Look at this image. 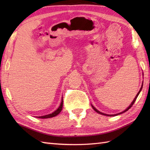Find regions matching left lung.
Returning <instances> with one entry per match:
<instances>
[{
    "mask_svg": "<svg viewBox=\"0 0 150 150\" xmlns=\"http://www.w3.org/2000/svg\"><path fill=\"white\" fill-rule=\"evenodd\" d=\"M142 86H143V83H142V86H141V89H140V90H139V91L138 92V93L137 94V95H136V97H135V98L134 99H133V100L132 101V103H131V104L129 105V107L128 108H126V110H125L124 111H123L122 112H121V113H117V114H115V115H108V114H106V113H102V112H100V111H99L98 110H97L96 108H95L93 105H91V106H92V108H93V109L96 111V112H97L98 113H99V114H101V115H106V116H108V117H111V116H116V115H120V114H121V113H124V112H126V111H128L129 108H131V107L133 106V104H134V103L135 102V100H136V99H137V97H138V95H139V93H140V92H141V90H142Z\"/></svg>",
    "mask_w": 150,
    "mask_h": 150,
    "instance_id": "left-lung-1",
    "label": "left lung"
}]
</instances>
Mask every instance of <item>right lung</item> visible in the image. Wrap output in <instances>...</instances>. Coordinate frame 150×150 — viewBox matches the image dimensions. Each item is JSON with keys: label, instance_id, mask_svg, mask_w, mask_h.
<instances>
[{"label": "right lung", "instance_id": "add662e5", "mask_svg": "<svg viewBox=\"0 0 150 150\" xmlns=\"http://www.w3.org/2000/svg\"><path fill=\"white\" fill-rule=\"evenodd\" d=\"M62 106H63V99H62V102H61V103H60V106L58 108V109L55 110V111H54V112H53L52 113H51V114H49V115H44V116L38 117V118H40V119H47V118L55 117V116L59 114V113H60V111H62Z\"/></svg>", "mask_w": 150, "mask_h": 150}]
</instances>
